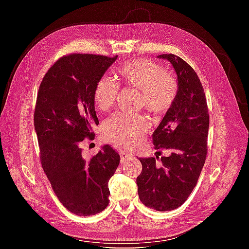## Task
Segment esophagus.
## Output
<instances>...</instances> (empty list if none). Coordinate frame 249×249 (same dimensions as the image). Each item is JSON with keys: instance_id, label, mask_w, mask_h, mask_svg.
I'll return each instance as SVG.
<instances>
[{"instance_id": "34e87169", "label": "esophagus", "mask_w": 249, "mask_h": 249, "mask_svg": "<svg viewBox=\"0 0 249 249\" xmlns=\"http://www.w3.org/2000/svg\"><path fill=\"white\" fill-rule=\"evenodd\" d=\"M133 155L127 153V152H120V161H122V163L125 162L127 159H130V158H132Z\"/></svg>"}]
</instances>
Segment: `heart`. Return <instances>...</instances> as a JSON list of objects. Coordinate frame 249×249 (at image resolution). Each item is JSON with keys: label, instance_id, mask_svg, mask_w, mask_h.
<instances>
[{"label": "heart", "instance_id": "obj_1", "mask_svg": "<svg viewBox=\"0 0 249 249\" xmlns=\"http://www.w3.org/2000/svg\"><path fill=\"white\" fill-rule=\"evenodd\" d=\"M119 82L141 91V105L154 114L167 112L176 102L178 82L170 72L146 59H133L120 63L115 70ZM119 85L110 78L104 77L96 82L93 103L102 111L109 110L115 104ZM148 130L147 120L141 115L124 113L110 117L104 124V134L115 144L133 148L142 140Z\"/></svg>", "mask_w": 249, "mask_h": 249}]
</instances>
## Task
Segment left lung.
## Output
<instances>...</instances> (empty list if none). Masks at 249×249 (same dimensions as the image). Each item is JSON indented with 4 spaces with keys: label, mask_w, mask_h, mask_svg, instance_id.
I'll return each mask as SVG.
<instances>
[{
    "label": "left lung",
    "mask_w": 249,
    "mask_h": 249,
    "mask_svg": "<svg viewBox=\"0 0 249 249\" xmlns=\"http://www.w3.org/2000/svg\"><path fill=\"white\" fill-rule=\"evenodd\" d=\"M172 64L178 76V95L153 134L156 149L170 150L169 157L140 158L142 171L136 182L139 198L156 211L182 206L196 186L208 153L209 110L197 73L173 54L159 55Z\"/></svg>",
    "instance_id": "8db88e82"
}]
</instances>
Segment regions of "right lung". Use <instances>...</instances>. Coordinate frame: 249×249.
Instances as JSON below:
<instances>
[{"label":"right lung","instance_id":"right-lung-1","mask_svg":"<svg viewBox=\"0 0 249 249\" xmlns=\"http://www.w3.org/2000/svg\"><path fill=\"white\" fill-rule=\"evenodd\" d=\"M117 56L73 54L59 58L40 83L34 112L39 157L52 189L70 212L90 216L109 205L110 178L120 157L109 144L89 161L81 144L99 124L93 90Z\"/></svg>","mask_w":249,"mask_h":249}]
</instances>
